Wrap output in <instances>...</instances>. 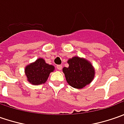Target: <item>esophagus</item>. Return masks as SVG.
Listing matches in <instances>:
<instances>
[{"instance_id":"1","label":"esophagus","mask_w":124,"mask_h":124,"mask_svg":"<svg viewBox=\"0 0 124 124\" xmlns=\"http://www.w3.org/2000/svg\"><path fill=\"white\" fill-rule=\"evenodd\" d=\"M56 68L59 70H61V69H62V65H58L56 66Z\"/></svg>"}]
</instances>
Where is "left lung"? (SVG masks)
I'll return each mask as SVG.
<instances>
[{"mask_svg":"<svg viewBox=\"0 0 124 124\" xmlns=\"http://www.w3.org/2000/svg\"><path fill=\"white\" fill-rule=\"evenodd\" d=\"M69 66L63 68L65 79L70 86L81 89L93 81L95 70L87 59L79 56H74L68 60Z\"/></svg>","mask_w":124,"mask_h":124,"instance_id":"left-lung-1","label":"left lung"}]
</instances>
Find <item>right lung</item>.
<instances>
[{
  "mask_svg": "<svg viewBox=\"0 0 124 124\" xmlns=\"http://www.w3.org/2000/svg\"><path fill=\"white\" fill-rule=\"evenodd\" d=\"M54 70V65L47 63L42 58H39L34 62L26 65L25 73L27 81L32 85H37L45 83L50 73Z\"/></svg>",
  "mask_w": 124,
  "mask_h": 124,
  "instance_id": "right-lung-1",
  "label": "right lung"
}]
</instances>
